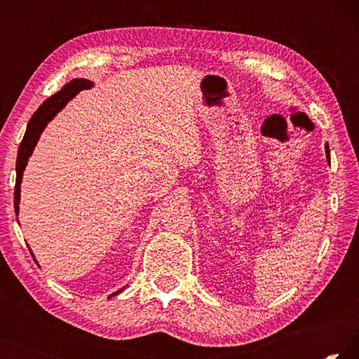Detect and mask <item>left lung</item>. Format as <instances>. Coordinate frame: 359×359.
Masks as SVG:
<instances>
[{
	"instance_id": "8db88e82",
	"label": "left lung",
	"mask_w": 359,
	"mask_h": 359,
	"mask_svg": "<svg viewBox=\"0 0 359 359\" xmlns=\"http://www.w3.org/2000/svg\"><path fill=\"white\" fill-rule=\"evenodd\" d=\"M325 150H326V158H327V163H330V147H327V144H326Z\"/></svg>"
}]
</instances>
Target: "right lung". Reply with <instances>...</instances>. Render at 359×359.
<instances>
[{"label": "right lung", "mask_w": 359, "mask_h": 359, "mask_svg": "<svg viewBox=\"0 0 359 359\" xmlns=\"http://www.w3.org/2000/svg\"><path fill=\"white\" fill-rule=\"evenodd\" d=\"M93 82L88 81V79H72L69 83H66L65 87L57 92L55 95H52L50 98H47L42 104L39 106L38 111L33 114L32 120L28 121L25 136H23L20 147H19V155H17V163H15V188H14V209H15V215H19V203H20V184H22V175L23 171H25V166L28 163V158L32 156L33 150L36 147V144L39 141L41 133L44 131L48 121H50L53 117H55L57 112L62 111V109L68 104V101L74 98V96L82 92V90L92 88ZM29 248V247H28ZM32 252V250H29ZM33 255V252H32ZM34 257V255H33ZM36 261V259H34ZM120 291H123V288L115 291L109 297H112L115 294H118Z\"/></svg>", "instance_id": "obj_1"}]
</instances>
